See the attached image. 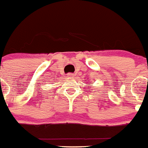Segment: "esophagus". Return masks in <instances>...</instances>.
I'll use <instances>...</instances> for the list:
<instances>
[{"label": "esophagus", "mask_w": 148, "mask_h": 148, "mask_svg": "<svg viewBox=\"0 0 148 148\" xmlns=\"http://www.w3.org/2000/svg\"><path fill=\"white\" fill-rule=\"evenodd\" d=\"M73 73H67V76H68V77H71V76H73Z\"/></svg>", "instance_id": "1"}]
</instances>
